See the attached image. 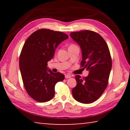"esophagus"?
Segmentation results:
<instances>
[{
  "instance_id": "34e87169",
  "label": "esophagus",
  "mask_w": 130,
  "mask_h": 130,
  "mask_svg": "<svg viewBox=\"0 0 130 130\" xmlns=\"http://www.w3.org/2000/svg\"><path fill=\"white\" fill-rule=\"evenodd\" d=\"M65 77L66 78H69L71 77V76H70L69 74H65Z\"/></svg>"
}]
</instances>
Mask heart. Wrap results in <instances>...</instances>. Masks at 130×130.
Segmentation results:
<instances>
[{
    "instance_id": "b5f03b06",
    "label": "heart",
    "mask_w": 130,
    "mask_h": 130,
    "mask_svg": "<svg viewBox=\"0 0 130 130\" xmlns=\"http://www.w3.org/2000/svg\"><path fill=\"white\" fill-rule=\"evenodd\" d=\"M77 47V45H74V44H71V45H70L69 47V49L70 48H73V47Z\"/></svg>"
}]
</instances>
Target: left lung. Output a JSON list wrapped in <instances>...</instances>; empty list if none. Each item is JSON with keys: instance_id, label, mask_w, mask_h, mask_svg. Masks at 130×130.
Masks as SVG:
<instances>
[{"instance_id": "left-lung-1", "label": "left lung", "mask_w": 130, "mask_h": 130, "mask_svg": "<svg viewBox=\"0 0 130 130\" xmlns=\"http://www.w3.org/2000/svg\"><path fill=\"white\" fill-rule=\"evenodd\" d=\"M70 36L81 49V67L89 71L87 77L75 76L77 85L72 94L77 102L89 104L98 100L107 87L112 68L111 54L106 42L93 31L72 32Z\"/></svg>"}]
</instances>
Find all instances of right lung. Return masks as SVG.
<instances>
[{"label": "right lung", "instance_id": "1", "mask_svg": "<svg viewBox=\"0 0 130 130\" xmlns=\"http://www.w3.org/2000/svg\"><path fill=\"white\" fill-rule=\"evenodd\" d=\"M68 38L64 32L41 28L26 39L19 57V68L26 92L34 100L47 102L53 99L55 85L65 78L63 74L53 73L47 68L55 50Z\"/></svg>", "mask_w": 130, "mask_h": 130}]
</instances>
